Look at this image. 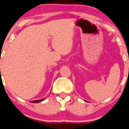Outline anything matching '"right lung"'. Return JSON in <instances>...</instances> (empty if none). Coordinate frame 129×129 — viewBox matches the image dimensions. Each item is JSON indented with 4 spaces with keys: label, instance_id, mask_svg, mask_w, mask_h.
Returning <instances> with one entry per match:
<instances>
[{
    "label": "right lung",
    "instance_id": "right-lung-1",
    "mask_svg": "<svg viewBox=\"0 0 129 129\" xmlns=\"http://www.w3.org/2000/svg\"><path fill=\"white\" fill-rule=\"evenodd\" d=\"M44 100H45V98L41 99V100H34V101H31V103H38L41 102V101H43Z\"/></svg>",
    "mask_w": 129,
    "mask_h": 129
}]
</instances>
